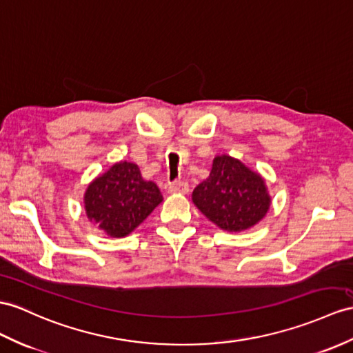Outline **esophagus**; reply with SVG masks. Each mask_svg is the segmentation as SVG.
<instances>
[{
	"label": "esophagus",
	"mask_w": 353,
	"mask_h": 353,
	"mask_svg": "<svg viewBox=\"0 0 353 353\" xmlns=\"http://www.w3.org/2000/svg\"><path fill=\"white\" fill-rule=\"evenodd\" d=\"M168 188H169L170 193H178V194H187L188 193V184L185 181L170 183Z\"/></svg>",
	"instance_id": "34e87169"
}]
</instances>
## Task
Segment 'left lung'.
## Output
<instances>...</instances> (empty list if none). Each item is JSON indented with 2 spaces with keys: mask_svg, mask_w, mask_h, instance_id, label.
I'll return each mask as SVG.
<instances>
[{
  "mask_svg": "<svg viewBox=\"0 0 353 353\" xmlns=\"http://www.w3.org/2000/svg\"><path fill=\"white\" fill-rule=\"evenodd\" d=\"M192 201L206 219L226 232L253 228L272 202L259 172L229 154L214 157L208 178L194 188Z\"/></svg>",
  "mask_w": 353,
  "mask_h": 353,
  "instance_id": "obj_1",
  "label": "left lung"
}]
</instances>
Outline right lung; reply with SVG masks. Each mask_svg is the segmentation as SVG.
<instances>
[{"label":"right lung","mask_w":353,"mask_h":353,"mask_svg":"<svg viewBox=\"0 0 353 353\" xmlns=\"http://www.w3.org/2000/svg\"><path fill=\"white\" fill-rule=\"evenodd\" d=\"M161 201L157 184L143 179L132 161H117L83 193L88 220L110 238L130 235Z\"/></svg>","instance_id":"right-lung-1"}]
</instances>
